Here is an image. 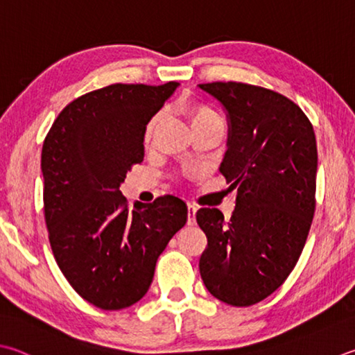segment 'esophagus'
<instances>
[{
  "label": "esophagus",
  "mask_w": 355,
  "mask_h": 355,
  "mask_svg": "<svg viewBox=\"0 0 355 355\" xmlns=\"http://www.w3.org/2000/svg\"><path fill=\"white\" fill-rule=\"evenodd\" d=\"M196 212H197V206L196 205H188V225H196Z\"/></svg>",
  "instance_id": "esophagus-1"
}]
</instances>
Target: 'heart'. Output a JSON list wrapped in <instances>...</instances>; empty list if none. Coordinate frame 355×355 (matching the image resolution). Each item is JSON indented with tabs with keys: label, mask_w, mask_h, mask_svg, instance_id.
<instances>
[{
	"label": "heart",
	"mask_w": 355,
	"mask_h": 355,
	"mask_svg": "<svg viewBox=\"0 0 355 355\" xmlns=\"http://www.w3.org/2000/svg\"><path fill=\"white\" fill-rule=\"evenodd\" d=\"M182 112L186 116V119L191 124L192 128H197L200 125H206V124H212V122H222L220 114H218L214 108L209 107L208 104H203V102L198 101H186ZM159 121V114H155L153 118L147 122L146 130H144V143L149 144L152 139L153 130Z\"/></svg>",
	"instance_id": "obj_1"
}]
</instances>
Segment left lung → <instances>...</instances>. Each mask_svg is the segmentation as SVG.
Returning <instances> with one entry per match:
<instances>
[{
	"instance_id": "8db88e82",
	"label": "left lung",
	"mask_w": 355,
	"mask_h": 355,
	"mask_svg": "<svg viewBox=\"0 0 355 355\" xmlns=\"http://www.w3.org/2000/svg\"><path fill=\"white\" fill-rule=\"evenodd\" d=\"M228 112L222 175L237 189L228 222L202 208L208 239L200 275L227 304H256L282 286L304 248L315 212L317 141L304 112L273 89L242 82L200 83Z\"/></svg>"
}]
</instances>
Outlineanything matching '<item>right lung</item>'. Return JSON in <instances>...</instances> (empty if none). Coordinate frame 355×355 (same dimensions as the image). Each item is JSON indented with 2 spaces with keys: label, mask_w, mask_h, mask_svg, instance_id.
I'll list each match as a JSON object with an SVG mask.
<instances>
[{
  "label": "right lung",
  "mask_w": 355,
  "mask_h": 355,
  "mask_svg": "<svg viewBox=\"0 0 355 355\" xmlns=\"http://www.w3.org/2000/svg\"><path fill=\"white\" fill-rule=\"evenodd\" d=\"M178 82L113 83L63 108L44 138L43 209L55 262L77 293L119 311L147 293L158 256L184 227L173 196L128 208L119 186L144 159V130Z\"/></svg>",
  "instance_id": "add662e5"
}]
</instances>
